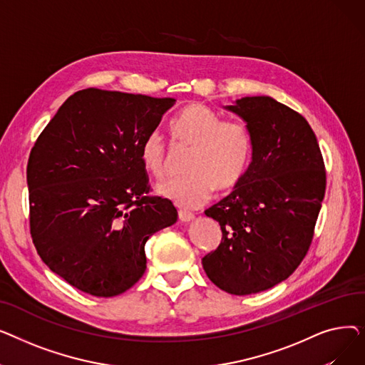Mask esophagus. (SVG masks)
Returning <instances> with one entry per match:
<instances>
[{"instance_id":"esophagus-1","label":"esophagus","mask_w":365,"mask_h":365,"mask_svg":"<svg viewBox=\"0 0 365 365\" xmlns=\"http://www.w3.org/2000/svg\"><path fill=\"white\" fill-rule=\"evenodd\" d=\"M179 220L180 222H190V220H194V215L192 213H189V212H182V210H180V212H179Z\"/></svg>"}]
</instances>
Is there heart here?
Masks as SVG:
<instances>
[{"instance_id": "obj_1", "label": "heart", "mask_w": 365, "mask_h": 365, "mask_svg": "<svg viewBox=\"0 0 365 365\" xmlns=\"http://www.w3.org/2000/svg\"><path fill=\"white\" fill-rule=\"evenodd\" d=\"M173 138L192 146L186 176L157 185V194L183 208L204 205L217 190L232 189L244 178L253 157V139L244 124L227 123L200 103L186 105L170 123ZM139 158L148 175L161 178L165 145L160 133L145 138Z\"/></svg>"}]
</instances>
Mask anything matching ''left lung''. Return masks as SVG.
Wrapping results in <instances>:
<instances>
[{
	"label": "left lung",
	"mask_w": 365,
	"mask_h": 365,
	"mask_svg": "<svg viewBox=\"0 0 365 365\" xmlns=\"http://www.w3.org/2000/svg\"><path fill=\"white\" fill-rule=\"evenodd\" d=\"M223 108L247 124L253 157L232 192L205 210L219 222L222 241L202 267L220 290L245 296L289 278L308 253L325 170L315 133L292 108L269 96Z\"/></svg>",
	"instance_id": "1"
}]
</instances>
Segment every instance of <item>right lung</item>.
Masks as SVG:
<instances>
[{
  "label": "right lung",
  "mask_w": 365,
  "mask_h": 365,
  "mask_svg": "<svg viewBox=\"0 0 365 365\" xmlns=\"http://www.w3.org/2000/svg\"><path fill=\"white\" fill-rule=\"evenodd\" d=\"M173 98L87 88L36 139L26 168L31 235L50 269L75 289L113 297L146 269L145 244L178 210L149 192L139 149Z\"/></svg>",
  "instance_id": "1"
}]
</instances>
